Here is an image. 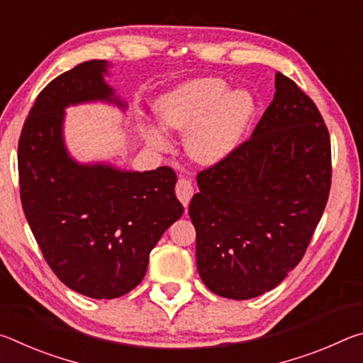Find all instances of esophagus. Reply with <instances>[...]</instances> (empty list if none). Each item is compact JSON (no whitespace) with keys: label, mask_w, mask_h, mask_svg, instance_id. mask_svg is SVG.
Returning <instances> with one entry per match:
<instances>
[{"label":"esophagus","mask_w":363,"mask_h":363,"mask_svg":"<svg viewBox=\"0 0 363 363\" xmlns=\"http://www.w3.org/2000/svg\"><path fill=\"white\" fill-rule=\"evenodd\" d=\"M176 195H177V199L181 200V203L184 206H187L190 199H192V195H194L192 182L186 179V177H181V179L176 184Z\"/></svg>","instance_id":"esophagus-1"}]
</instances>
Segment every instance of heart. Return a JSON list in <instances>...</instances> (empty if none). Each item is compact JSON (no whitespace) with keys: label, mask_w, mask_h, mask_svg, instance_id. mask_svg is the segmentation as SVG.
Here are the masks:
<instances>
[{"label":"heart","mask_w":363,"mask_h":363,"mask_svg":"<svg viewBox=\"0 0 363 363\" xmlns=\"http://www.w3.org/2000/svg\"><path fill=\"white\" fill-rule=\"evenodd\" d=\"M220 78H199L177 86L162 96L157 112L168 126L187 131L186 149L200 163H218L240 145L256 112L251 93L235 89L227 93ZM147 138L155 147L167 145L158 128H149Z\"/></svg>","instance_id":"1"}]
</instances>
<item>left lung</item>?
<instances>
[{
  "label": "left lung",
  "mask_w": 363,
  "mask_h": 363,
  "mask_svg": "<svg viewBox=\"0 0 363 363\" xmlns=\"http://www.w3.org/2000/svg\"><path fill=\"white\" fill-rule=\"evenodd\" d=\"M196 184L189 214L203 284L229 299L270 291L303 259L327 206L331 145L317 106L277 72L251 138Z\"/></svg>",
  "instance_id": "8db88e82"
}]
</instances>
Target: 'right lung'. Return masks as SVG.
<instances>
[{"mask_svg":"<svg viewBox=\"0 0 363 363\" xmlns=\"http://www.w3.org/2000/svg\"><path fill=\"white\" fill-rule=\"evenodd\" d=\"M107 60H88L54 78L36 97L19 139L21 200L30 229L60 281L94 299L120 298L143 281L149 255L179 219L169 167L123 171L82 164L64 143L65 107L108 102Z\"/></svg>","mask_w":363,"mask_h":363,"instance_id":"1","label":"right lung"}]
</instances>
